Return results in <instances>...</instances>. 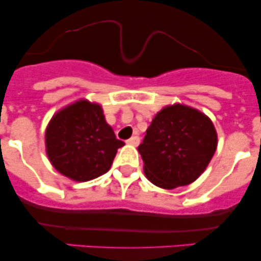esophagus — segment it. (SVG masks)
<instances>
[{
  "label": "esophagus",
  "instance_id": "obj_1",
  "mask_svg": "<svg viewBox=\"0 0 261 261\" xmlns=\"http://www.w3.org/2000/svg\"><path fill=\"white\" fill-rule=\"evenodd\" d=\"M127 145H131V146H139L140 143V137L137 136V135H135V136L131 137V139H128L126 141Z\"/></svg>",
  "mask_w": 261,
  "mask_h": 261
}]
</instances>
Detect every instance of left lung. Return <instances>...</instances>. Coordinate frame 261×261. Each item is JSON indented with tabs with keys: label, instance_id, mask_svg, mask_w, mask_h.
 I'll list each match as a JSON object with an SVG mask.
<instances>
[{
	"label": "left lung",
	"instance_id": "obj_1",
	"mask_svg": "<svg viewBox=\"0 0 261 261\" xmlns=\"http://www.w3.org/2000/svg\"><path fill=\"white\" fill-rule=\"evenodd\" d=\"M217 134L210 118L194 108H163L146 131L139 152L148 180L163 189L195 181L214 157Z\"/></svg>",
	"mask_w": 261,
	"mask_h": 261
}]
</instances>
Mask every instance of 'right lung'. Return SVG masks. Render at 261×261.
Wrapping results in <instances>:
<instances>
[{
    "instance_id": "add662e5",
    "label": "right lung",
    "mask_w": 261,
    "mask_h": 261,
    "mask_svg": "<svg viewBox=\"0 0 261 261\" xmlns=\"http://www.w3.org/2000/svg\"><path fill=\"white\" fill-rule=\"evenodd\" d=\"M124 145L107 124L99 104L88 100H79L56 113L45 133L46 153L54 168L76 181L107 173Z\"/></svg>"
}]
</instances>
